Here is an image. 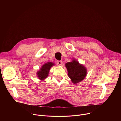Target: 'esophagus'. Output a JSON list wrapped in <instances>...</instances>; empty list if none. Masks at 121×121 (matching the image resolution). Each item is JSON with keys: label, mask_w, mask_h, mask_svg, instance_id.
I'll list each match as a JSON object with an SVG mask.
<instances>
[{"label": "esophagus", "mask_w": 121, "mask_h": 121, "mask_svg": "<svg viewBox=\"0 0 121 121\" xmlns=\"http://www.w3.org/2000/svg\"><path fill=\"white\" fill-rule=\"evenodd\" d=\"M56 63L58 65H62V61H57Z\"/></svg>", "instance_id": "1"}]
</instances>
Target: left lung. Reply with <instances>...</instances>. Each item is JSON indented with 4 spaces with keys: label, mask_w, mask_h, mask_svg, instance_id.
Segmentation results:
<instances>
[{
    "label": "left lung",
    "mask_w": 121,
    "mask_h": 121,
    "mask_svg": "<svg viewBox=\"0 0 121 121\" xmlns=\"http://www.w3.org/2000/svg\"><path fill=\"white\" fill-rule=\"evenodd\" d=\"M65 67L67 68L68 77L74 84L83 80L87 75V69L75 59L66 63Z\"/></svg>",
    "instance_id": "left-lung-1"
}]
</instances>
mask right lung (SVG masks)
I'll return each instance as SVG.
<instances>
[{
    "label": "right lung",
    "instance_id": "1",
    "mask_svg": "<svg viewBox=\"0 0 121 121\" xmlns=\"http://www.w3.org/2000/svg\"><path fill=\"white\" fill-rule=\"evenodd\" d=\"M55 65L53 63L48 62L45 63L41 67L40 70L37 72V77L41 80H44L48 76L49 72L51 67Z\"/></svg>",
    "mask_w": 121,
    "mask_h": 121
}]
</instances>
